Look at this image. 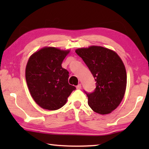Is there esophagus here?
I'll list each match as a JSON object with an SVG mask.
<instances>
[{
	"instance_id": "esophagus-1",
	"label": "esophagus",
	"mask_w": 149,
	"mask_h": 149,
	"mask_svg": "<svg viewBox=\"0 0 149 149\" xmlns=\"http://www.w3.org/2000/svg\"><path fill=\"white\" fill-rule=\"evenodd\" d=\"M76 88H77V89H81V85L78 84L76 86Z\"/></svg>"
}]
</instances>
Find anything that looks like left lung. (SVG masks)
<instances>
[{
  "mask_svg": "<svg viewBox=\"0 0 149 149\" xmlns=\"http://www.w3.org/2000/svg\"><path fill=\"white\" fill-rule=\"evenodd\" d=\"M95 77L94 92L86 95L88 104L100 114H110L116 108L125 95L127 74L125 65L116 52L100 46L75 50Z\"/></svg>",
  "mask_w": 149,
  "mask_h": 149,
  "instance_id": "left-lung-1",
  "label": "left lung"
}]
</instances>
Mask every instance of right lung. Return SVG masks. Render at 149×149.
I'll return each instance as SVG.
<instances>
[{
    "mask_svg": "<svg viewBox=\"0 0 149 149\" xmlns=\"http://www.w3.org/2000/svg\"><path fill=\"white\" fill-rule=\"evenodd\" d=\"M69 52V50L44 47L33 54L27 63L26 79L30 94L44 109H59L76 89L68 84L69 72L62 67Z\"/></svg>",
    "mask_w": 149,
    "mask_h": 149,
    "instance_id": "right-lung-1",
    "label": "right lung"
}]
</instances>
